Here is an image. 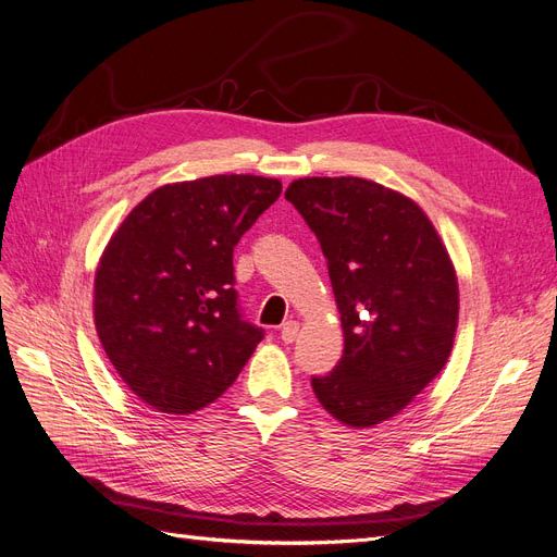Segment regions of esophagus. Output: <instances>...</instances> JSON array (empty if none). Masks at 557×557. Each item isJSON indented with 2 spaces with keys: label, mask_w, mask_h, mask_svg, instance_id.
Wrapping results in <instances>:
<instances>
[{
  "label": "esophagus",
  "mask_w": 557,
  "mask_h": 557,
  "mask_svg": "<svg viewBox=\"0 0 557 557\" xmlns=\"http://www.w3.org/2000/svg\"><path fill=\"white\" fill-rule=\"evenodd\" d=\"M298 331H300V323H298V321H286V323L282 325L280 337H282L284 344H292V342H296Z\"/></svg>",
  "instance_id": "esophagus-1"
}]
</instances>
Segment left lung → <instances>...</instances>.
<instances>
[{
    "instance_id": "8db88e82",
    "label": "left lung",
    "mask_w": 557,
    "mask_h": 557,
    "mask_svg": "<svg viewBox=\"0 0 557 557\" xmlns=\"http://www.w3.org/2000/svg\"><path fill=\"white\" fill-rule=\"evenodd\" d=\"M284 197L317 234L344 331V354L312 379L346 426L393 420L434 381L455 346L459 280L420 206L360 176H305Z\"/></svg>"
}]
</instances>
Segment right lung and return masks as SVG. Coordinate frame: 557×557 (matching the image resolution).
<instances>
[{
	"instance_id": "add662e5",
	"label": "right lung",
	"mask_w": 557,
	"mask_h": 557,
	"mask_svg": "<svg viewBox=\"0 0 557 557\" xmlns=\"http://www.w3.org/2000/svg\"><path fill=\"white\" fill-rule=\"evenodd\" d=\"M282 181L215 174L160 185L123 218L94 277V323L116 374L160 413L213 404L263 333L234 292V247Z\"/></svg>"
}]
</instances>
